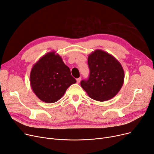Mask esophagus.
Wrapping results in <instances>:
<instances>
[{"mask_svg":"<svg viewBox=\"0 0 154 154\" xmlns=\"http://www.w3.org/2000/svg\"><path fill=\"white\" fill-rule=\"evenodd\" d=\"M81 79H82V78H81V77H79V78H77V79H76L77 83H79L80 82H81Z\"/></svg>","mask_w":154,"mask_h":154,"instance_id":"esophagus-1","label":"esophagus"}]
</instances>
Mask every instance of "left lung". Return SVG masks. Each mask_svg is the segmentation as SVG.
Listing matches in <instances>:
<instances>
[{
    "label": "left lung",
    "instance_id": "obj_1",
    "mask_svg": "<svg viewBox=\"0 0 154 154\" xmlns=\"http://www.w3.org/2000/svg\"><path fill=\"white\" fill-rule=\"evenodd\" d=\"M90 76L82 80L81 86L88 96L104 101L117 94L124 83V71L120 63L105 51L94 50L88 57Z\"/></svg>",
    "mask_w": 154,
    "mask_h": 154
}]
</instances>
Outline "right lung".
Returning a JSON list of instances; mask_svg holds the SVG:
<instances>
[{"instance_id":"1","label":"right lung","mask_w":154,"mask_h":154,"mask_svg":"<svg viewBox=\"0 0 154 154\" xmlns=\"http://www.w3.org/2000/svg\"><path fill=\"white\" fill-rule=\"evenodd\" d=\"M56 51L42 56L32 66L30 84L35 94L41 101L53 103L60 100L76 79L69 68Z\"/></svg>"}]
</instances>
